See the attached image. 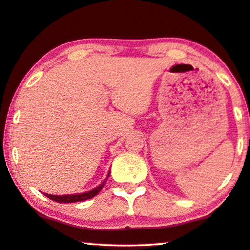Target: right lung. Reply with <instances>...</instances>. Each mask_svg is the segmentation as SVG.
I'll return each instance as SVG.
<instances>
[{"instance_id": "add662e5", "label": "right lung", "mask_w": 250, "mask_h": 250, "mask_svg": "<svg viewBox=\"0 0 250 250\" xmlns=\"http://www.w3.org/2000/svg\"><path fill=\"white\" fill-rule=\"evenodd\" d=\"M109 174L107 175V178H108ZM105 182L102 183L101 185L97 186V188L91 189V191L89 192H85V193H80V194H71V195H52V194H46V193H44V194L48 197L49 199H51V200L56 201V202H61V204H62V202H65V204H71V202H78V201H84V200H88V199H91L94 198L95 195H97L99 192H101V189L104 188L105 185Z\"/></svg>"}]
</instances>
